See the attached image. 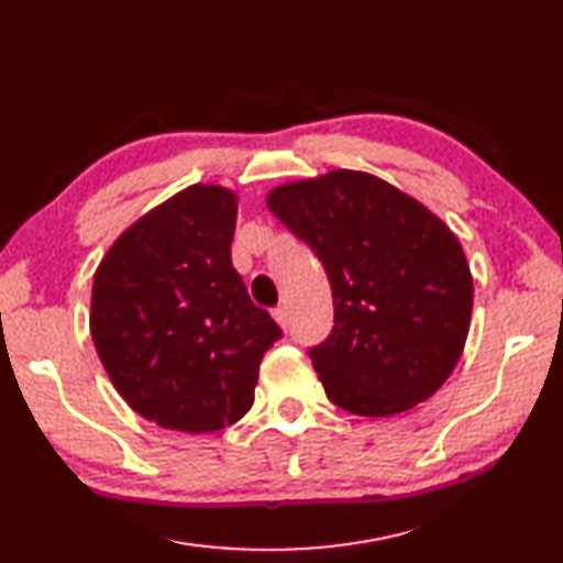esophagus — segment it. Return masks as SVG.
Masks as SVG:
<instances>
[{
  "mask_svg": "<svg viewBox=\"0 0 563 563\" xmlns=\"http://www.w3.org/2000/svg\"><path fill=\"white\" fill-rule=\"evenodd\" d=\"M273 319L278 321V325H280L283 330L290 328V316H287V309H285V307H276V309H273Z\"/></svg>",
  "mask_w": 563,
  "mask_h": 563,
  "instance_id": "1",
  "label": "esophagus"
}]
</instances>
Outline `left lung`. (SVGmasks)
<instances>
[{
    "label": "left lung",
    "instance_id": "8db88e82",
    "mask_svg": "<svg viewBox=\"0 0 563 563\" xmlns=\"http://www.w3.org/2000/svg\"><path fill=\"white\" fill-rule=\"evenodd\" d=\"M268 209L321 258L333 333L309 356L328 399L385 419L435 395L464 352L473 276L456 235L364 170L273 187Z\"/></svg>",
    "mask_w": 563,
    "mask_h": 563
}]
</instances>
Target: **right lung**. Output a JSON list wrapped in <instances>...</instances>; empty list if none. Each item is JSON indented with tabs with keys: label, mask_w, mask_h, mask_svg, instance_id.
Segmentation results:
<instances>
[{
	"label": "right lung",
	"mask_w": 563,
	"mask_h": 563,
	"mask_svg": "<svg viewBox=\"0 0 563 563\" xmlns=\"http://www.w3.org/2000/svg\"><path fill=\"white\" fill-rule=\"evenodd\" d=\"M235 221L238 195L197 183L123 230L97 266V354L128 407L162 428L240 421L258 364L283 335L233 268Z\"/></svg>",
	"instance_id": "right-lung-1"
}]
</instances>
